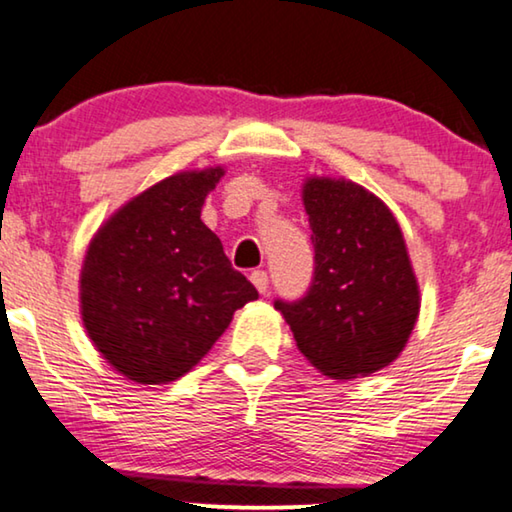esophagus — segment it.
<instances>
[{"label":"esophagus","instance_id":"esophagus-1","mask_svg":"<svg viewBox=\"0 0 512 512\" xmlns=\"http://www.w3.org/2000/svg\"><path fill=\"white\" fill-rule=\"evenodd\" d=\"M249 279H251V283H254L256 290L261 295H265L267 288H270V279H267V272H263V270H254V272H251Z\"/></svg>","mask_w":512,"mask_h":512}]
</instances>
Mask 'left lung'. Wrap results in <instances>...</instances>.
<instances>
[{"label":"left lung","mask_w":512,"mask_h":512,"mask_svg":"<svg viewBox=\"0 0 512 512\" xmlns=\"http://www.w3.org/2000/svg\"><path fill=\"white\" fill-rule=\"evenodd\" d=\"M316 251L311 286L274 302L302 355L334 380L371 375L403 352L419 318V283L393 212L345 178L302 190Z\"/></svg>","instance_id":"left-lung-1"}]
</instances>
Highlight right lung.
Listing matches in <instances>:
<instances>
[{
  "label": "right lung",
  "mask_w": 512,
  "mask_h": 512,
  "mask_svg": "<svg viewBox=\"0 0 512 512\" xmlns=\"http://www.w3.org/2000/svg\"><path fill=\"white\" fill-rule=\"evenodd\" d=\"M222 167L183 171L116 210L86 249L80 306L86 334L116 371L167 384L208 355L258 290L233 270L201 222Z\"/></svg>",
  "instance_id": "obj_1"
}]
</instances>
